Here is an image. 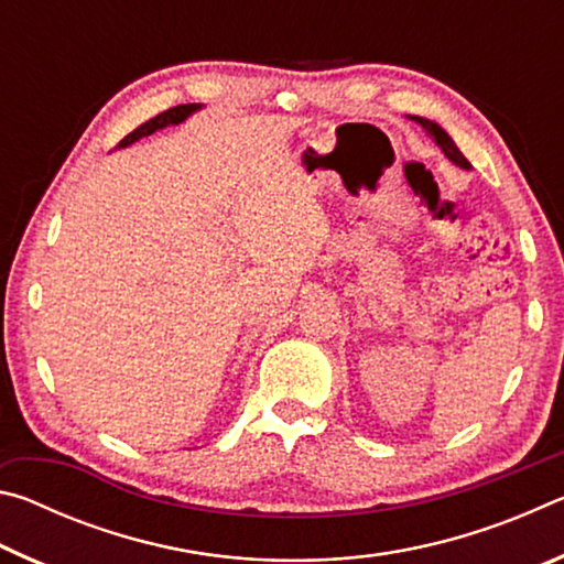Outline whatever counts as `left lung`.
Returning <instances> with one entry per match:
<instances>
[{
	"label": "left lung",
	"instance_id": "obj_1",
	"mask_svg": "<svg viewBox=\"0 0 564 564\" xmlns=\"http://www.w3.org/2000/svg\"><path fill=\"white\" fill-rule=\"evenodd\" d=\"M410 121H415L420 129H423L427 137H431L437 147H441V151L443 154L447 156V161H453L455 166H460V169H465V171H470L473 169V164L470 161H467L465 156H463V151L455 147V141H453V137L451 133H447L441 123L437 121H433V119H425V117H408Z\"/></svg>",
	"mask_w": 564,
	"mask_h": 564
}]
</instances>
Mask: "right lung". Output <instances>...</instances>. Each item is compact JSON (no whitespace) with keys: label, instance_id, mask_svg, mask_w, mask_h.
<instances>
[{"label":"right lung","instance_id":"add662e5","mask_svg":"<svg viewBox=\"0 0 564 564\" xmlns=\"http://www.w3.org/2000/svg\"><path fill=\"white\" fill-rule=\"evenodd\" d=\"M198 109H202V104H181V107H174V109H169L164 113H159V117L149 119L147 123H141L139 129H133L131 133H127V137L119 141L117 149H127L131 144H137L139 139L151 137L154 131H161L166 127H178V123H184L191 117V113H196Z\"/></svg>","mask_w":564,"mask_h":564}]
</instances>
